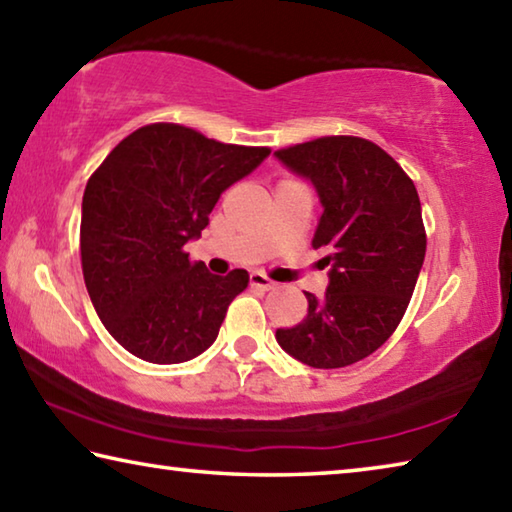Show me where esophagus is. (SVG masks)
I'll return each mask as SVG.
<instances>
[{
	"label": "esophagus",
	"mask_w": 512,
	"mask_h": 512,
	"mask_svg": "<svg viewBox=\"0 0 512 512\" xmlns=\"http://www.w3.org/2000/svg\"><path fill=\"white\" fill-rule=\"evenodd\" d=\"M250 286L259 288V291H271V288H275V282L268 280L264 273H250Z\"/></svg>",
	"instance_id": "1"
}]
</instances>
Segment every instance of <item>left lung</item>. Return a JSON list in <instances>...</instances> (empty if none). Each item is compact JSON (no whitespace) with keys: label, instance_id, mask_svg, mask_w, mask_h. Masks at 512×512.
<instances>
[{"label":"left lung","instance_id":"obj_1","mask_svg":"<svg viewBox=\"0 0 512 512\" xmlns=\"http://www.w3.org/2000/svg\"><path fill=\"white\" fill-rule=\"evenodd\" d=\"M275 159L318 192L313 246L327 250L322 266H329L327 293H304L306 318L275 338L309 367L353 365L385 345L410 304L425 259L418 192L403 167L365 138H315Z\"/></svg>","mask_w":512,"mask_h":512}]
</instances>
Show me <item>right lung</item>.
Segmentation results:
<instances>
[{
    "instance_id": "obj_1",
    "label": "right lung",
    "mask_w": 512,
    "mask_h": 512,
    "mask_svg": "<svg viewBox=\"0 0 512 512\" xmlns=\"http://www.w3.org/2000/svg\"><path fill=\"white\" fill-rule=\"evenodd\" d=\"M268 154L156 123L123 138L89 179L82 275L105 329L136 358L179 365L217 340L248 273L212 275L183 246L201 237L221 192Z\"/></svg>"
}]
</instances>
